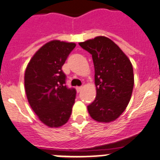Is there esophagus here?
Returning <instances> with one entry per match:
<instances>
[{
    "mask_svg": "<svg viewBox=\"0 0 160 160\" xmlns=\"http://www.w3.org/2000/svg\"><path fill=\"white\" fill-rule=\"evenodd\" d=\"M82 88H83L82 87H76V90H77L78 92H80V91L82 90Z\"/></svg>",
    "mask_w": 160,
    "mask_h": 160,
    "instance_id": "obj_1",
    "label": "esophagus"
}]
</instances>
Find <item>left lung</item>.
Returning <instances> with one entry per match:
<instances>
[{"mask_svg":"<svg viewBox=\"0 0 160 160\" xmlns=\"http://www.w3.org/2000/svg\"><path fill=\"white\" fill-rule=\"evenodd\" d=\"M92 54L96 97L87 107L90 117L109 123L123 113L131 100L134 73L131 61L110 38L98 36L79 42Z\"/></svg>","mask_w":160,"mask_h":160,"instance_id":"obj_1","label":"left lung"}]
</instances>
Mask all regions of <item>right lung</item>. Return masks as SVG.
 <instances>
[{
	"mask_svg": "<svg viewBox=\"0 0 160 160\" xmlns=\"http://www.w3.org/2000/svg\"><path fill=\"white\" fill-rule=\"evenodd\" d=\"M75 46L74 42L50 41L33 54L25 69L28 102L38 119L49 128H60L71 114L76 91L65 85L62 66Z\"/></svg>",
	"mask_w": 160,
	"mask_h": 160,
	"instance_id": "1",
	"label": "right lung"
}]
</instances>
